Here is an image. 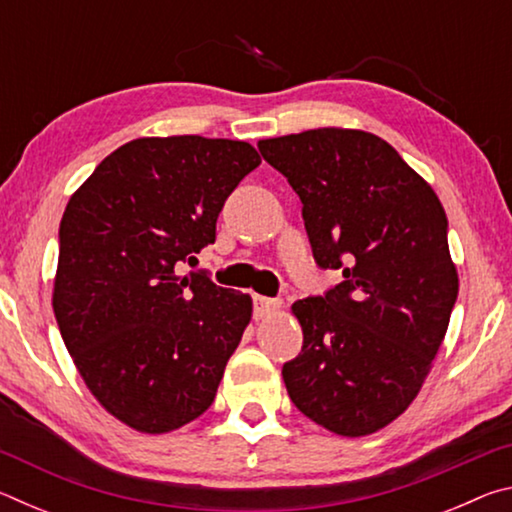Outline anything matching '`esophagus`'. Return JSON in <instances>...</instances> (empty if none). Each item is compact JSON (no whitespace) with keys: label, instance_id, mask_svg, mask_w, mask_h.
<instances>
[{"label":"esophagus","instance_id":"esophagus-1","mask_svg":"<svg viewBox=\"0 0 512 512\" xmlns=\"http://www.w3.org/2000/svg\"><path fill=\"white\" fill-rule=\"evenodd\" d=\"M255 318H266L275 314V311H280L282 302L280 300H273V298H264V296H255Z\"/></svg>","mask_w":512,"mask_h":512}]
</instances>
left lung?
<instances>
[{"label":"left lung","instance_id":"left-lung-1","mask_svg":"<svg viewBox=\"0 0 512 512\" xmlns=\"http://www.w3.org/2000/svg\"><path fill=\"white\" fill-rule=\"evenodd\" d=\"M289 180L320 268L345 280L293 302L302 352L284 363L291 402L336 436L384 429L418 397L458 296L436 192L381 137L314 128L259 140Z\"/></svg>","mask_w":512,"mask_h":512}]
</instances>
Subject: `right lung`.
Masks as SVG:
<instances>
[{
  "mask_svg": "<svg viewBox=\"0 0 512 512\" xmlns=\"http://www.w3.org/2000/svg\"><path fill=\"white\" fill-rule=\"evenodd\" d=\"M248 142L140 137L103 160L60 221L54 314L97 402L142 433H169L214 402L253 298L205 273L178 275L259 167Z\"/></svg>",
  "mask_w": 512,
  "mask_h": 512,
  "instance_id": "obj_1",
  "label": "right lung"
}]
</instances>
